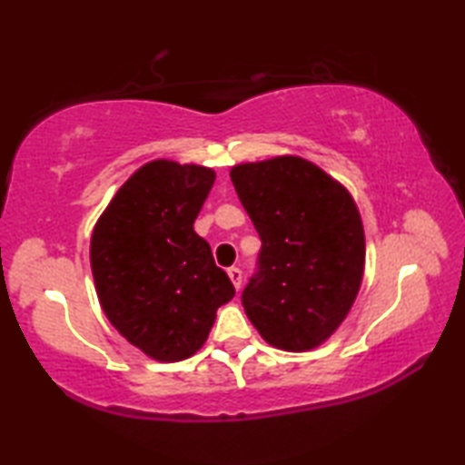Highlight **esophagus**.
Listing matches in <instances>:
<instances>
[{"label":"esophagus","instance_id":"esophagus-1","mask_svg":"<svg viewBox=\"0 0 465 465\" xmlns=\"http://www.w3.org/2000/svg\"><path fill=\"white\" fill-rule=\"evenodd\" d=\"M227 274H230V279L233 282L235 291H240V285H242V271L238 269V266H232L230 271H227Z\"/></svg>","mask_w":465,"mask_h":465}]
</instances>
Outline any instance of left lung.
Returning a JSON list of instances; mask_svg holds the SVG:
<instances>
[{
  "label": "left lung",
  "instance_id": "1",
  "mask_svg": "<svg viewBox=\"0 0 465 465\" xmlns=\"http://www.w3.org/2000/svg\"><path fill=\"white\" fill-rule=\"evenodd\" d=\"M230 176L262 240L261 271L242 295L246 316L274 349H316L349 316L363 282L355 199L299 155L238 163Z\"/></svg>",
  "mask_w": 465,
  "mask_h": 465
}]
</instances>
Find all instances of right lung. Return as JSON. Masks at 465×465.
<instances>
[{"mask_svg":"<svg viewBox=\"0 0 465 465\" xmlns=\"http://www.w3.org/2000/svg\"><path fill=\"white\" fill-rule=\"evenodd\" d=\"M215 170L174 160L137 168L94 225L90 264L110 324L160 363L193 357L235 289L194 232Z\"/></svg>","mask_w":465,"mask_h":465,"instance_id":"1","label":"right lung"}]
</instances>
